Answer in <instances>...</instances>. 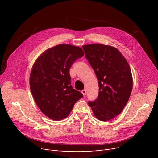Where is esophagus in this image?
Wrapping results in <instances>:
<instances>
[{
	"instance_id": "obj_1",
	"label": "esophagus",
	"mask_w": 158,
	"mask_h": 158,
	"mask_svg": "<svg viewBox=\"0 0 158 158\" xmlns=\"http://www.w3.org/2000/svg\"><path fill=\"white\" fill-rule=\"evenodd\" d=\"M81 92L82 93V94H83L84 95H85V94H86V89H83Z\"/></svg>"
}]
</instances>
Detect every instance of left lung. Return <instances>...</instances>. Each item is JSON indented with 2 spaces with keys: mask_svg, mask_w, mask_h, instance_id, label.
Listing matches in <instances>:
<instances>
[{
  "mask_svg": "<svg viewBox=\"0 0 158 158\" xmlns=\"http://www.w3.org/2000/svg\"><path fill=\"white\" fill-rule=\"evenodd\" d=\"M82 48L99 87L98 98L88 105L98 120L110 121L121 113L131 96L133 80L130 66L114 47L94 44Z\"/></svg>",
  "mask_w": 158,
  "mask_h": 158,
  "instance_id": "8db88e82",
  "label": "left lung"
}]
</instances>
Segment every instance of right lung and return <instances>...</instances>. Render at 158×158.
I'll list each match as a JSON object with an SVG mask.
<instances>
[{"instance_id": "add662e5", "label": "right lung", "mask_w": 158, "mask_h": 158, "mask_svg": "<svg viewBox=\"0 0 158 158\" xmlns=\"http://www.w3.org/2000/svg\"><path fill=\"white\" fill-rule=\"evenodd\" d=\"M84 54L79 47L60 44L42 52L32 66L30 85L33 98L41 111L52 120L67 117L83 97L70 85L69 70Z\"/></svg>"}]
</instances>
